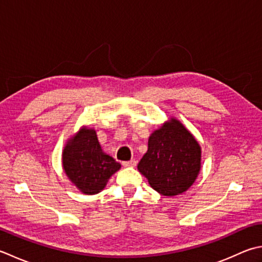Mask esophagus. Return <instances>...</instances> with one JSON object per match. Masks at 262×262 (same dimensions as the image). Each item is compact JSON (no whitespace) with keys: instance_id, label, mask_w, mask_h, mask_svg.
<instances>
[{"instance_id":"34e87169","label":"esophagus","mask_w":262,"mask_h":262,"mask_svg":"<svg viewBox=\"0 0 262 262\" xmlns=\"http://www.w3.org/2000/svg\"><path fill=\"white\" fill-rule=\"evenodd\" d=\"M137 165V162L135 160H130V161H125L122 162V166L124 167H135Z\"/></svg>"}]
</instances>
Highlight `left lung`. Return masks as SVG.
<instances>
[{"mask_svg":"<svg viewBox=\"0 0 262 262\" xmlns=\"http://www.w3.org/2000/svg\"><path fill=\"white\" fill-rule=\"evenodd\" d=\"M147 145L137 169L150 186L165 196L186 192L201 170V145L192 133L171 117L153 130Z\"/></svg>","mask_w":262,"mask_h":262,"instance_id":"obj_1","label":"left lung"}]
</instances>
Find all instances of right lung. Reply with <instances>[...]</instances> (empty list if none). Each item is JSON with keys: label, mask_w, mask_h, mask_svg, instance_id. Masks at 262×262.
Returning <instances> with one entry per match:
<instances>
[{"label": "right lung", "mask_w": 262, "mask_h": 262, "mask_svg": "<svg viewBox=\"0 0 262 262\" xmlns=\"http://www.w3.org/2000/svg\"><path fill=\"white\" fill-rule=\"evenodd\" d=\"M62 168L79 192L93 195L103 191L121 165L102 150L94 128L83 126L66 143Z\"/></svg>", "instance_id": "obj_1"}]
</instances>
